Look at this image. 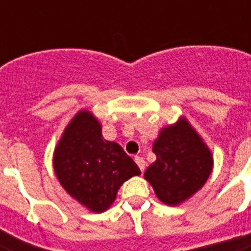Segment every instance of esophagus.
Listing matches in <instances>:
<instances>
[{
  "label": "esophagus",
  "instance_id": "esophagus-1",
  "mask_svg": "<svg viewBox=\"0 0 251 251\" xmlns=\"http://www.w3.org/2000/svg\"><path fill=\"white\" fill-rule=\"evenodd\" d=\"M134 160H135L137 165H138V167H139V169H141L142 172H145V169H146V161H145V159H143V157H142V156H135V159H134Z\"/></svg>",
  "mask_w": 251,
  "mask_h": 251
}]
</instances>
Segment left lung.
I'll use <instances>...</instances> for the list:
<instances>
[{"instance_id": "1", "label": "left lung", "mask_w": 251, "mask_h": 251, "mask_svg": "<svg viewBox=\"0 0 251 251\" xmlns=\"http://www.w3.org/2000/svg\"><path fill=\"white\" fill-rule=\"evenodd\" d=\"M152 151L156 160L147 168L145 178L167 206H178L190 199L214 168L211 150L183 116L159 131Z\"/></svg>"}]
</instances>
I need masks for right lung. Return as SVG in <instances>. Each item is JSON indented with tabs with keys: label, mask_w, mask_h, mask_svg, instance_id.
<instances>
[{
	"label": "right lung",
	"mask_w": 251,
	"mask_h": 251,
	"mask_svg": "<svg viewBox=\"0 0 251 251\" xmlns=\"http://www.w3.org/2000/svg\"><path fill=\"white\" fill-rule=\"evenodd\" d=\"M53 169L65 191L96 214L113 204L122 183L141 175L121 146L104 139L101 124L88 109H80L61 134Z\"/></svg>",
	"instance_id": "obj_1"
}]
</instances>
